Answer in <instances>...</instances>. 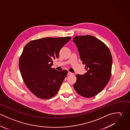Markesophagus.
Wrapping results in <instances>:
<instances>
[{
    "instance_id": "34e87169",
    "label": "esophagus",
    "mask_w": 130,
    "mask_h": 130,
    "mask_svg": "<svg viewBox=\"0 0 130 130\" xmlns=\"http://www.w3.org/2000/svg\"><path fill=\"white\" fill-rule=\"evenodd\" d=\"M68 74L69 75H71V74H73V73H71V72H68Z\"/></svg>"
}]
</instances>
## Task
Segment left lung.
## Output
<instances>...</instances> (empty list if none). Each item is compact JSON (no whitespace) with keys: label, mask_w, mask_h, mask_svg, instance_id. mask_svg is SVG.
Listing matches in <instances>:
<instances>
[{"label":"left lung","mask_w":130,"mask_h":130,"mask_svg":"<svg viewBox=\"0 0 130 130\" xmlns=\"http://www.w3.org/2000/svg\"><path fill=\"white\" fill-rule=\"evenodd\" d=\"M73 41L87 71L83 75H75L74 87L79 95L91 98L100 93L110 79L111 53L103 42L91 35L76 36Z\"/></svg>","instance_id":"8db88e82"}]
</instances>
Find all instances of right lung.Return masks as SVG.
I'll use <instances>...</instances> for the list:
<instances>
[{"label":"right lung","instance_id":"add662e5","mask_svg":"<svg viewBox=\"0 0 130 130\" xmlns=\"http://www.w3.org/2000/svg\"><path fill=\"white\" fill-rule=\"evenodd\" d=\"M71 38H40L24 46L19 60L20 72L26 87L38 98L48 99L58 92L68 71L52 68L53 59L58 58L60 49Z\"/></svg>","mask_w":130,"mask_h":130}]
</instances>
